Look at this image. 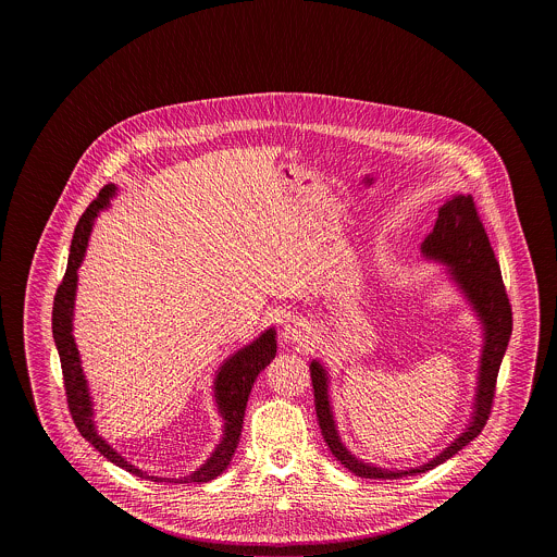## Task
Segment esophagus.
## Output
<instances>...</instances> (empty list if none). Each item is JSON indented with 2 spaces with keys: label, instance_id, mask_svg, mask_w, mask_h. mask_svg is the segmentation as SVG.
Returning <instances> with one entry per match:
<instances>
[{
  "label": "esophagus",
  "instance_id": "obj_1",
  "mask_svg": "<svg viewBox=\"0 0 557 557\" xmlns=\"http://www.w3.org/2000/svg\"><path fill=\"white\" fill-rule=\"evenodd\" d=\"M309 338H311V327L300 319H292L290 323L284 327V341L290 345L309 343Z\"/></svg>",
  "mask_w": 557,
  "mask_h": 557
}]
</instances>
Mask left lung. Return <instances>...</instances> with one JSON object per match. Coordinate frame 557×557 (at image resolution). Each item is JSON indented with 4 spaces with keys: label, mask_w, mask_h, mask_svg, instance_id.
I'll list each match as a JSON object with an SVG mask.
<instances>
[{
    "label": "left lung",
    "mask_w": 557,
    "mask_h": 557,
    "mask_svg": "<svg viewBox=\"0 0 557 557\" xmlns=\"http://www.w3.org/2000/svg\"><path fill=\"white\" fill-rule=\"evenodd\" d=\"M422 255L428 261H436L447 267L450 282L463 298L470 302L482 325V352L478 368L476 395L472 405V418L466 430L450 443L449 447L441 450L436 457L425 461L418 468L407 470H388L368 463L355 457L346 449L341 432L336 428L332 403H330V377L327 371L318 359L311 361V380L315 391V411H318L321 434L332 450V455L348 468L355 476L380 478V480H397L403 476H413L428 472L450 459L457 450L463 449L470 441H474L488 420L497 373L504 361L505 348L511 336V305L505 294L502 269L491 248L488 236L482 227L472 196L457 194L449 198L441 209L434 230L422 242Z\"/></svg>",
    "instance_id": "obj_1"
}]
</instances>
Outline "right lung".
<instances>
[{
    "mask_svg": "<svg viewBox=\"0 0 557 557\" xmlns=\"http://www.w3.org/2000/svg\"><path fill=\"white\" fill-rule=\"evenodd\" d=\"M114 196H116V186L108 184V186L102 187L98 198L87 207V211L83 212V216H81L79 223L75 227L73 242H71V255H69V267H66L64 280L58 286L55 298H53V343H55L58 355H60L69 409H71L75 425L79 428L81 436L100 450L108 461L127 470L133 476L146 478V480H152V482H177V484L209 482V480H214L227 470V466L232 461V455L236 453L248 395L255 386L257 375L265 370L267 366L273 361L275 352H277L275 327H269L259 338H255L250 345L242 346L234 355H230L214 373L212 397H214L216 411H219L221 422H223V434H221L219 445L212 450L211 457L196 472L182 478L150 476L148 472H144V470H139V468L129 463L119 450L112 449L108 445L107 438L100 436L96 422H94V413H96L94 411V398L89 395V386H87L85 373L81 368L79 348L75 345V336H73V318H75V296H77V282H79L77 269L83 263L96 216L100 214V211L110 207V200Z\"/></svg>",
    "mask_w": 557,
    "mask_h": 557,
    "instance_id": "add662e5",
    "label": "right lung"
}]
</instances>
